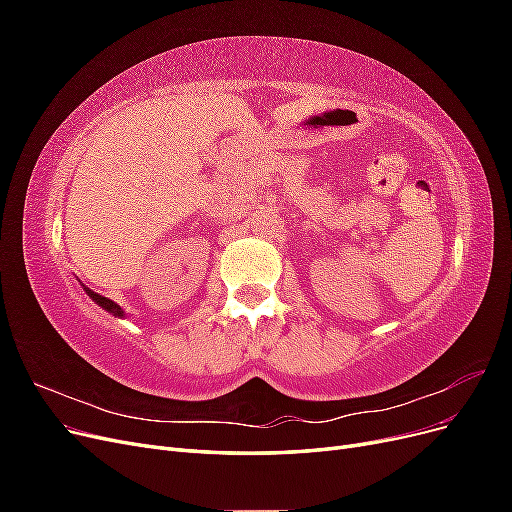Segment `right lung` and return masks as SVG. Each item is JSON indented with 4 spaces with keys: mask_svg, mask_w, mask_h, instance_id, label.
Segmentation results:
<instances>
[{
    "mask_svg": "<svg viewBox=\"0 0 512 512\" xmlns=\"http://www.w3.org/2000/svg\"><path fill=\"white\" fill-rule=\"evenodd\" d=\"M85 292L89 294L91 299H94L100 307H104L108 314H113V316H117V318H123L126 314H123V309L115 303V301H111V299H106V297H102V294H98V292H94V290H89V288H85Z\"/></svg>",
    "mask_w": 512,
    "mask_h": 512,
    "instance_id": "1",
    "label": "right lung"
}]
</instances>
